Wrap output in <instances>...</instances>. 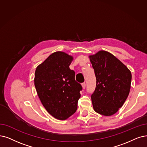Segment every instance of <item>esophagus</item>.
<instances>
[{"label":"esophagus","instance_id":"1","mask_svg":"<svg viewBox=\"0 0 147 147\" xmlns=\"http://www.w3.org/2000/svg\"><path fill=\"white\" fill-rule=\"evenodd\" d=\"M81 86H82V87H83V89H84L85 88H86V83H83V84H81Z\"/></svg>","mask_w":147,"mask_h":147}]
</instances>
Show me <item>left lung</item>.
<instances>
[{"label": "left lung", "mask_w": 147, "mask_h": 147, "mask_svg": "<svg viewBox=\"0 0 147 147\" xmlns=\"http://www.w3.org/2000/svg\"><path fill=\"white\" fill-rule=\"evenodd\" d=\"M89 57L96 78L91 96L93 109L100 115L111 116L122 106L130 93L131 72L107 51H99Z\"/></svg>", "instance_id": "8db88e82"}]
</instances>
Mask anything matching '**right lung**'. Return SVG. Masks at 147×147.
<instances>
[{
	"label": "right lung",
	"mask_w": 147,
	"mask_h": 147,
	"mask_svg": "<svg viewBox=\"0 0 147 147\" xmlns=\"http://www.w3.org/2000/svg\"><path fill=\"white\" fill-rule=\"evenodd\" d=\"M73 57L65 52L52 53L37 67L34 85L41 102L55 118L66 120L75 113L82 90L69 68Z\"/></svg>",
	"instance_id": "1"
}]
</instances>
